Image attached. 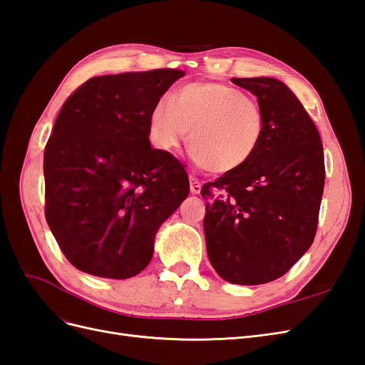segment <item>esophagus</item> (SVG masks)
Returning <instances> with one entry per match:
<instances>
[{
  "label": "esophagus",
  "mask_w": 365,
  "mask_h": 365,
  "mask_svg": "<svg viewBox=\"0 0 365 365\" xmlns=\"http://www.w3.org/2000/svg\"><path fill=\"white\" fill-rule=\"evenodd\" d=\"M201 187H202V184L200 182V180H196L195 176H190V192L193 195H197L201 192Z\"/></svg>",
  "instance_id": "1"
}]
</instances>
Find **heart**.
I'll list each match as a JSON object with an SVG mask.
<instances>
[{
	"label": "heart",
	"instance_id": "heart-1",
	"mask_svg": "<svg viewBox=\"0 0 365 365\" xmlns=\"http://www.w3.org/2000/svg\"><path fill=\"white\" fill-rule=\"evenodd\" d=\"M264 128L256 98L222 82H196L163 98L150 115V137L161 149H173L192 129L195 160L213 173L242 168L256 152Z\"/></svg>",
	"mask_w": 365,
	"mask_h": 365
}]
</instances>
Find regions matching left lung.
<instances>
[{
    "label": "left lung",
    "instance_id": "1",
    "mask_svg": "<svg viewBox=\"0 0 365 365\" xmlns=\"http://www.w3.org/2000/svg\"><path fill=\"white\" fill-rule=\"evenodd\" d=\"M231 82L257 97L264 128L242 168L202 187L207 254L224 280L262 284L282 277L312 245L324 153L312 118L283 82L274 77Z\"/></svg>",
    "mask_w": 365,
    "mask_h": 365
}]
</instances>
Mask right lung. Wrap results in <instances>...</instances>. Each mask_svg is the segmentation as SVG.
Listing matches in <instances>:
<instances>
[{
	"instance_id": "add662e5",
	"label": "right lung",
	"mask_w": 365,
	"mask_h": 365,
	"mask_svg": "<svg viewBox=\"0 0 365 365\" xmlns=\"http://www.w3.org/2000/svg\"><path fill=\"white\" fill-rule=\"evenodd\" d=\"M182 76H98L65 101L43 152L46 219L77 269L134 277L152 259L160 225L189 195L182 163L149 141L153 108Z\"/></svg>"
}]
</instances>
